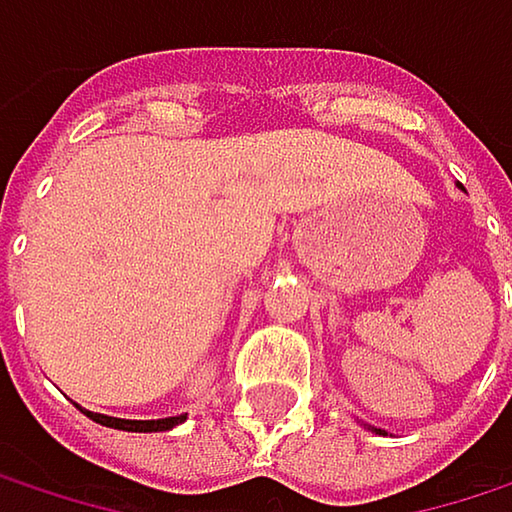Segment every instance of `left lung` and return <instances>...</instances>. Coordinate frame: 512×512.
Masks as SVG:
<instances>
[{
    "label": "left lung",
    "mask_w": 512,
    "mask_h": 512,
    "mask_svg": "<svg viewBox=\"0 0 512 512\" xmlns=\"http://www.w3.org/2000/svg\"><path fill=\"white\" fill-rule=\"evenodd\" d=\"M462 189V186H460ZM364 427H367V430H373V433H379V436H385V430H376V427H370V424H364Z\"/></svg>",
    "instance_id": "left-lung-1"
}]
</instances>
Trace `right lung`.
Listing matches in <instances>:
<instances>
[{
	"label": "right lung",
	"mask_w": 512,
	"mask_h": 512,
	"mask_svg": "<svg viewBox=\"0 0 512 512\" xmlns=\"http://www.w3.org/2000/svg\"><path fill=\"white\" fill-rule=\"evenodd\" d=\"M91 421L112 427V430H124V433H165L177 424L186 421V415H174V418H156V421H130V418H112V415H100V412H88L82 409Z\"/></svg>",
	"instance_id": "add662e5"
}]
</instances>
